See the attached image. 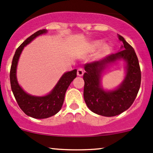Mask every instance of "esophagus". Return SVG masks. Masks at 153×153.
Wrapping results in <instances>:
<instances>
[{"label":"esophagus","instance_id":"34e87169","mask_svg":"<svg viewBox=\"0 0 153 153\" xmlns=\"http://www.w3.org/2000/svg\"><path fill=\"white\" fill-rule=\"evenodd\" d=\"M84 74V70H83V68H81V67H79V68H77V75H78V76H82V75Z\"/></svg>","mask_w":153,"mask_h":153}]
</instances>
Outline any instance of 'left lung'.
<instances>
[{
	"label": "left lung",
	"mask_w": 153,
	"mask_h": 153,
	"mask_svg": "<svg viewBox=\"0 0 153 153\" xmlns=\"http://www.w3.org/2000/svg\"><path fill=\"white\" fill-rule=\"evenodd\" d=\"M121 51L109 55L100 61L87 63L83 79L84 99L92 112L100 116H117L129 108L136 98L141 85V70L134 50L121 35ZM122 58L127 62L125 79L118 89L105 92L100 86L101 73L106 64Z\"/></svg>",
	"instance_id": "left-lung-1"
}]
</instances>
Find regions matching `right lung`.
<instances>
[{"mask_svg": "<svg viewBox=\"0 0 153 153\" xmlns=\"http://www.w3.org/2000/svg\"><path fill=\"white\" fill-rule=\"evenodd\" d=\"M47 32L46 30H39L32 35L18 48L13 56L10 70V82L12 92L17 103L26 115L35 118H46L54 116L62 107L65 94L68 86L76 77V69L65 73L51 93L44 97H35L28 95L19 85L16 71L19 58L24 47L37 36Z\"/></svg>", "mask_w": 153, "mask_h": 153, "instance_id": "add662e5", "label": "right lung"}]
</instances>
